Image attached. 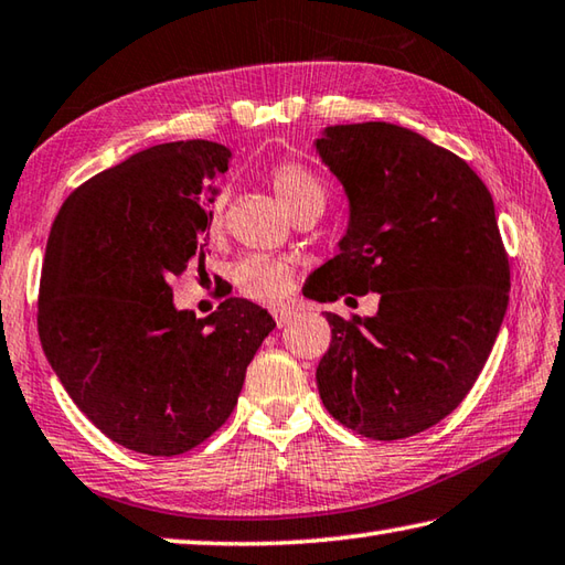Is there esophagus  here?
<instances>
[{
  "label": "esophagus",
  "mask_w": 565,
  "mask_h": 565,
  "mask_svg": "<svg viewBox=\"0 0 565 565\" xmlns=\"http://www.w3.org/2000/svg\"><path fill=\"white\" fill-rule=\"evenodd\" d=\"M295 317H297V307H290V305H287V307H275V310H273V319H275V324H278V327L290 324Z\"/></svg>",
  "instance_id": "esophagus-1"
}]
</instances>
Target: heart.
<instances>
[{
    "instance_id": "obj_1",
    "label": "heart",
    "mask_w": 565,
    "mask_h": 565,
    "mask_svg": "<svg viewBox=\"0 0 565 565\" xmlns=\"http://www.w3.org/2000/svg\"><path fill=\"white\" fill-rule=\"evenodd\" d=\"M268 182L275 189V194L290 211L295 218L307 214H322L324 209V186L319 182L312 169H307L297 159H280L268 169ZM223 228V204L216 199L209 209L206 216V233L216 238ZM295 280V268L287 260L270 258V255H248L236 268H233V285L236 290L248 297L253 302L275 305L290 292Z\"/></svg>"
}]
</instances>
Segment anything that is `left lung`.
Instances as JSON below:
<instances>
[{"label": "left lung", "instance_id": "left-lung-1", "mask_svg": "<svg viewBox=\"0 0 565 565\" xmlns=\"http://www.w3.org/2000/svg\"><path fill=\"white\" fill-rule=\"evenodd\" d=\"M317 150L351 221L302 295H381L374 317L327 312L319 396L364 438H411L460 406L502 327L512 278L494 201L465 159L406 127L334 125Z\"/></svg>", "mask_w": 565, "mask_h": 565}]
</instances>
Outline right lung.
Wrapping results in <instances>:
<instances>
[{
  "instance_id": "1",
  "label": "right lung",
  "mask_w": 565,
  "mask_h": 565,
  "mask_svg": "<svg viewBox=\"0 0 565 565\" xmlns=\"http://www.w3.org/2000/svg\"><path fill=\"white\" fill-rule=\"evenodd\" d=\"M231 152L167 142L90 177L53 221L39 339L73 403L127 450L174 457L228 420L273 317L228 297L177 312L172 278L206 258L209 179Z\"/></svg>"
}]
</instances>
